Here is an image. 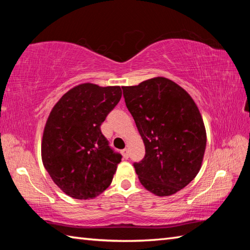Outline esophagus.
<instances>
[{
  "instance_id": "34e87169",
  "label": "esophagus",
  "mask_w": 250,
  "mask_h": 250,
  "mask_svg": "<svg viewBox=\"0 0 250 250\" xmlns=\"http://www.w3.org/2000/svg\"><path fill=\"white\" fill-rule=\"evenodd\" d=\"M121 153H122V156H124L125 159H128L129 158V151H128V149H122Z\"/></svg>"
}]
</instances>
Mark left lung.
Masks as SVG:
<instances>
[{
    "label": "left lung",
    "instance_id": "obj_1",
    "mask_svg": "<svg viewBox=\"0 0 250 250\" xmlns=\"http://www.w3.org/2000/svg\"><path fill=\"white\" fill-rule=\"evenodd\" d=\"M122 91L145 145V157L133 164L141 184L159 196L176 193L192 182L203 161L206 132L198 106L164 77Z\"/></svg>",
    "mask_w": 250,
    "mask_h": 250
}]
</instances>
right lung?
Segmentation results:
<instances>
[{"label":"right lung","mask_w":250,"mask_h":250,"mask_svg":"<svg viewBox=\"0 0 250 250\" xmlns=\"http://www.w3.org/2000/svg\"><path fill=\"white\" fill-rule=\"evenodd\" d=\"M121 88L82 83L58 101L47 119L42 160L54 183L78 200L108 187L122 156L114 151L101 125L121 99Z\"/></svg>","instance_id":"1"}]
</instances>
